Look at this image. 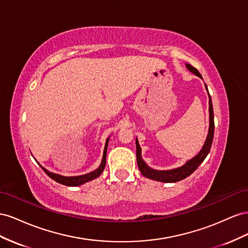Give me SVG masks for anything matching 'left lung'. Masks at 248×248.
<instances>
[{"label": "left lung", "instance_id": "1", "mask_svg": "<svg viewBox=\"0 0 248 248\" xmlns=\"http://www.w3.org/2000/svg\"><path fill=\"white\" fill-rule=\"evenodd\" d=\"M187 68L190 70L191 73H193L195 76L200 77L201 79H202V75L200 74L199 70H197L195 67L190 64H186ZM206 89L208 91L209 94V113H210V124H209V133L206 141H204V144L201 152L197 154L194 158L190 159L187 161L185 164L181 167L171 169V170H155V169L151 168L150 166H147L145 162L143 161L142 157H141V147L138 143V140L136 138V158H137V164L140 172L144 175L145 178H148L154 181H159V182H164V183H175L179 182L181 180L186 179L187 176H189L193 171L196 170V168L199 167L202 161L206 159L208 155L212 142H213V137H214V113H213V105H212V100H211V95L209 93L208 87L206 85Z\"/></svg>", "mask_w": 248, "mask_h": 248}]
</instances>
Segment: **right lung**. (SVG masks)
Here are the masks:
<instances>
[{
	"label": "right lung",
	"instance_id": "right-lung-1",
	"mask_svg": "<svg viewBox=\"0 0 248 248\" xmlns=\"http://www.w3.org/2000/svg\"><path fill=\"white\" fill-rule=\"evenodd\" d=\"M108 142H109V138H107V141H106V144H105V148H104V154H103V159L101 162V165L98 166L95 170L91 171L89 173L86 174H83V175H77V176H64V175H60L57 173H54L48 171L47 169H46L45 167H42L40 164V167L44 169V171L49 176V178L53 179L54 181H56L59 184H62V185H65V186H80L82 184L87 183L89 181H93L96 178L100 176L104 170V168L106 166V155H107V147H108Z\"/></svg>",
	"mask_w": 248,
	"mask_h": 248
}]
</instances>
